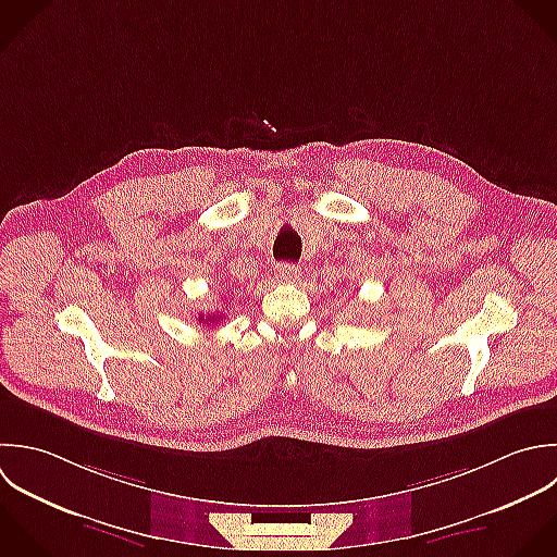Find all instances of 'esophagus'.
<instances>
[{"label":"esophagus","instance_id":"34e87169","mask_svg":"<svg viewBox=\"0 0 557 557\" xmlns=\"http://www.w3.org/2000/svg\"><path fill=\"white\" fill-rule=\"evenodd\" d=\"M275 277L280 282H297L301 277V267L295 264H280L275 271Z\"/></svg>","mask_w":557,"mask_h":557}]
</instances>
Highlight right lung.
<instances>
[{"instance_id": "right-lung-1", "label": "right lung", "mask_w": 557, "mask_h": 557, "mask_svg": "<svg viewBox=\"0 0 557 557\" xmlns=\"http://www.w3.org/2000/svg\"><path fill=\"white\" fill-rule=\"evenodd\" d=\"M199 321H201V323H216V321H223V319H221V314L216 312V314H210L208 319H206L203 314H199Z\"/></svg>"}]
</instances>
